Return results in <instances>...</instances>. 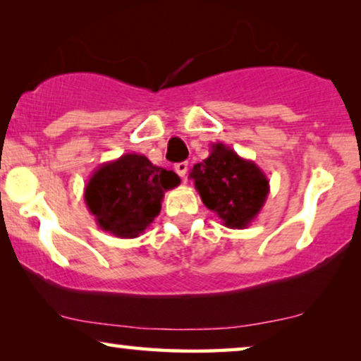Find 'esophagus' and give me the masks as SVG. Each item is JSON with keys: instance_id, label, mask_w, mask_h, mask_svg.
Wrapping results in <instances>:
<instances>
[{"instance_id": "1", "label": "esophagus", "mask_w": 361, "mask_h": 361, "mask_svg": "<svg viewBox=\"0 0 361 361\" xmlns=\"http://www.w3.org/2000/svg\"><path fill=\"white\" fill-rule=\"evenodd\" d=\"M174 169L177 174H179L180 179L185 180V176H187V171H189V162H179V164L174 166Z\"/></svg>"}]
</instances>
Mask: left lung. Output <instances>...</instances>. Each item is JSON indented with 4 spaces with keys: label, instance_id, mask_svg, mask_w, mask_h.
I'll return each instance as SVG.
<instances>
[{
    "label": "left lung",
    "instance_id": "left-lung-1",
    "mask_svg": "<svg viewBox=\"0 0 361 361\" xmlns=\"http://www.w3.org/2000/svg\"><path fill=\"white\" fill-rule=\"evenodd\" d=\"M189 177L204 205L228 228L250 226L269 194L264 172L221 142L210 146L209 157L192 167Z\"/></svg>",
    "mask_w": 361,
    "mask_h": 361
}]
</instances>
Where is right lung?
<instances>
[{
  "label": "right lung",
  "mask_w": 361,
  "mask_h": 361,
  "mask_svg": "<svg viewBox=\"0 0 361 361\" xmlns=\"http://www.w3.org/2000/svg\"><path fill=\"white\" fill-rule=\"evenodd\" d=\"M179 184L176 172L128 152L97 167L83 199L103 231L116 238H136L159 215L164 192Z\"/></svg>",
  "instance_id": "right-lung-1"
}]
</instances>
